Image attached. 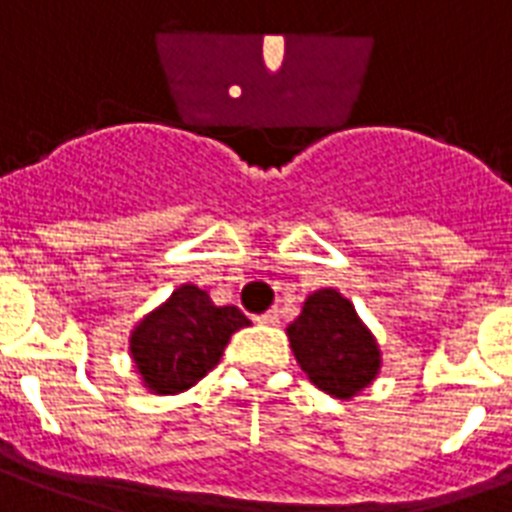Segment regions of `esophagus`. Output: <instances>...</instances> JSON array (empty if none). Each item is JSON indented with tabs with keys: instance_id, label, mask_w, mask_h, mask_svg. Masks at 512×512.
<instances>
[{
	"instance_id": "34e87169",
	"label": "esophagus",
	"mask_w": 512,
	"mask_h": 512,
	"mask_svg": "<svg viewBox=\"0 0 512 512\" xmlns=\"http://www.w3.org/2000/svg\"><path fill=\"white\" fill-rule=\"evenodd\" d=\"M257 323H263V326H276V323H278V310H268V313L257 315Z\"/></svg>"
}]
</instances>
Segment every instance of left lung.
<instances>
[{"mask_svg":"<svg viewBox=\"0 0 512 512\" xmlns=\"http://www.w3.org/2000/svg\"><path fill=\"white\" fill-rule=\"evenodd\" d=\"M299 368L318 389L352 400L381 371V350L355 305L336 289H318L305 299L302 313L286 326Z\"/></svg>","mask_w":512,"mask_h":512,"instance_id":"obj_1","label":"left lung"}]
</instances>
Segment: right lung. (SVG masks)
Here are the masks:
<instances>
[{"instance_id":"obj_1","label":"right lung","mask_w":512,"mask_h":512,"mask_svg":"<svg viewBox=\"0 0 512 512\" xmlns=\"http://www.w3.org/2000/svg\"><path fill=\"white\" fill-rule=\"evenodd\" d=\"M249 318L234 305H215L205 289L178 286L128 336L141 384L155 394L186 392L220 363L226 344Z\"/></svg>"}]
</instances>
